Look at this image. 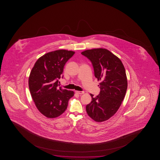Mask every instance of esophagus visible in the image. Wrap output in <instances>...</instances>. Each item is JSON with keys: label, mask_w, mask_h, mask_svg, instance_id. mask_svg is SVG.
I'll list each match as a JSON object with an SVG mask.
<instances>
[{"label": "esophagus", "mask_w": 160, "mask_h": 160, "mask_svg": "<svg viewBox=\"0 0 160 160\" xmlns=\"http://www.w3.org/2000/svg\"><path fill=\"white\" fill-rule=\"evenodd\" d=\"M75 93H77L78 94H82L84 93L83 91H75Z\"/></svg>", "instance_id": "1"}]
</instances>
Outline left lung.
Returning a JSON list of instances; mask_svg holds the SVG:
<instances>
[{
    "label": "left lung",
    "mask_w": 160,
    "mask_h": 160,
    "mask_svg": "<svg viewBox=\"0 0 160 160\" xmlns=\"http://www.w3.org/2000/svg\"><path fill=\"white\" fill-rule=\"evenodd\" d=\"M92 63L94 76L102 82L99 94L86 105L88 116L97 122L107 120L116 113L125 97L127 80L125 67L118 57L105 48H94L81 52Z\"/></svg>",
    "instance_id": "1"
}]
</instances>
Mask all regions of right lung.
<instances>
[{"label": "right lung", "mask_w": 160, "mask_h": 160, "mask_svg": "<svg viewBox=\"0 0 160 160\" xmlns=\"http://www.w3.org/2000/svg\"><path fill=\"white\" fill-rule=\"evenodd\" d=\"M74 53L65 50L47 53L38 59L32 69L28 80L31 96L38 110L47 118L63 114L74 94L72 91L57 88L64 66Z\"/></svg>", "instance_id": "1"}]
</instances>
